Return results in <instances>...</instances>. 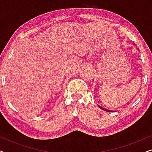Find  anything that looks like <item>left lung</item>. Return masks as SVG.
Returning <instances> with one entry per match:
<instances>
[{
	"label": "left lung",
	"mask_w": 152,
	"mask_h": 152,
	"mask_svg": "<svg viewBox=\"0 0 152 152\" xmlns=\"http://www.w3.org/2000/svg\"><path fill=\"white\" fill-rule=\"evenodd\" d=\"M98 107L100 108L101 109H102V110H104V111H108V112H113V111H111V110H108V109H104V108H103V107H102L101 106H99L98 105Z\"/></svg>",
	"instance_id": "left-lung-1"
}]
</instances>
